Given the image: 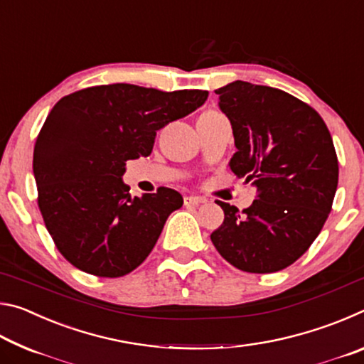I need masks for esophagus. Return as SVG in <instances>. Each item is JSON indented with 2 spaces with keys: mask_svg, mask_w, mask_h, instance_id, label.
<instances>
[{
  "mask_svg": "<svg viewBox=\"0 0 364 364\" xmlns=\"http://www.w3.org/2000/svg\"><path fill=\"white\" fill-rule=\"evenodd\" d=\"M205 199L200 196H186L184 197V205H200L204 204Z\"/></svg>",
  "mask_w": 364,
  "mask_h": 364,
  "instance_id": "esophagus-1",
  "label": "esophagus"
}]
</instances>
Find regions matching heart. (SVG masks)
<instances>
[{"mask_svg":"<svg viewBox=\"0 0 364 364\" xmlns=\"http://www.w3.org/2000/svg\"><path fill=\"white\" fill-rule=\"evenodd\" d=\"M204 114H220V112H217V110H207Z\"/></svg>","mask_w":364,"mask_h":364,"instance_id":"b5f03b06","label":"heart"}]
</instances>
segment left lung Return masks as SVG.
Wrapping results in <instances>:
<instances>
[{
  "label": "left lung",
  "instance_id": "8db88e82",
  "mask_svg": "<svg viewBox=\"0 0 364 364\" xmlns=\"http://www.w3.org/2000/svg\"><path fill=\"white\" fill-rule=\"evenodd\" d=\"M231 122L234 175L257 188L254 204L218 200L220 255L247 273H274L305 254L329 217L338 181L331 133L315 109L271 86L232 82L215 91Z\"/></svg>",
  "mask_w": 364,
  "mask_h": 364
}]
</instances>
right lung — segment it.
Returning a JSON list of instances; mask_svg holds the SVG:
<instances>
[{
  "instance_id": "obj_1",
  "label": "right lung",
  "mask_w": 364,
  "mask_h": 364,
  "mask_svg": "<svg viewBox=\"0 0 364 364\" xmlns=\"http://www.w3.org/2000/svg\"><path fill=\"white\" fill-rule=\"evenodd\" d=\"M207 96L114 83L75 91L53 107L36 136L33 175L43 221L67 262L120 278L146 260L183 197L162 186L132 199L122 181L125 162L149 156L157 130Z\"/></svg>"
}]
</instances>
